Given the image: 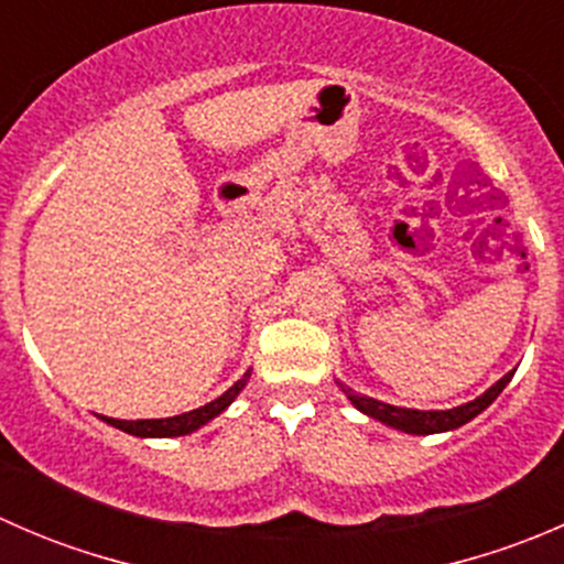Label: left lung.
Returning a JSON list of instances; mask_svg holds the SVG:
<instances>
[{"label":"left lung","mask_w":564,"mask_h":564,"mask_svg":"<svg viewBox=\"0 0 564 564\" xmlns=\"http://www.w3.org/2000/svg\"><path fill=\"white\" fill-rule=\"evenodd\" d=\"M513 373L516 371L505 373L497 384H491V388L482 392V395H477L475 401L460 403V406H453V409H403V406H392V403L377 401V398L362 395V392H355L351 388H346L344 382H338V388L344 390L346 398H349L351 406L360 409V412L368 414V417L379 420V423L390 425V429L395 431H403V434L429 436V434L456 431L460 425L469 423V420H475L482 409H488L494 401H497V395L508 388Z\"/></svg>","instance_id":"1"}]
</instances>
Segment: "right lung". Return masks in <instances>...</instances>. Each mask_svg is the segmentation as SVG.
<instances>
[{
  "instance_id": "obj_1",
  "label": "right lung",
  "mask_w": 564,
  "mask_h": 564,
  "mask_svg": "<svg viewBox=\"0 0 564 564\" xmlns=\"http://www.w3.org/2000/svg\"><path fill=\"white\" fill-rule=\"evenodd\" d=\"M248 379H250V368L246 373H242V379H237V382L231 384V388L226 390L220 398H215V401H209V403H204V406L193 409V412L174 414V417H161V420L100 417V420H104V423H108V425H113V429L124 431V434L141 436V440H169V436H185V434H193V431H198L202 425H207L209 420L218 417L220 412H226V409L231 406V401H235V398L242 392V388H246Z\"/></svg>"
}]
</instances>
